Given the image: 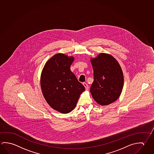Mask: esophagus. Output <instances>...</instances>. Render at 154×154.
Masks as SVG:
<instances>
[{"label":"esophagus","instance_id":"obj_1","mask_svg":"<svg viewBox=\"0 0 154 154\" xmlns=\"http://www.w3.org/2000/svg\"><path fill=\"white\" fill-rule=\"evenodd\" d=\"M83 85L85 86V90H88V88H89V86L88 85V84L86 83H83Z\"/></svg>","mask_w":154,"mask_h":154}]
</instances>
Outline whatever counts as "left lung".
Here are the masks:
<instances>
[{
	"label": "left lung",
	"instance_id": "left-lung-1",
	"mask_svg": "<svg viewBox=\"0 0 154 154\" xmlns=\"http://www.w3.org/2000/svg\"><path fill=\"white\" fill-rule=\"evenodd\" d=\"M91 62L94 78L90 88L92 96L100 105H109L121 94L124 83L121 68L114 57L106 54L92 58Z\"/></svg>",
	"mask_w": 154,
	"mask_h": 154
}]
</instances>
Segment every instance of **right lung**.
Listing matches in <instances>:
<instances>
[{
  "mask_svg": "<svg viewBox=\"0 0 154 154\" xmlns=\"http://www.w3.org/2000/svg\"><path fill=\"white\" fill-rule=\"evenodd\" d=\"M73 57L55 54L46 62L41 75L44 97L49 105L61 113L70 112L75 108L85 87L70 70Z\"/></svg>",
  "mask_w": 154,
  "mask_h": 154,
  "instance_id": "1",
  "label": "right lung"
}]
</instances>
